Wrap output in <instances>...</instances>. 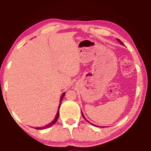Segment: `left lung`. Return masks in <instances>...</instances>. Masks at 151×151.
<instances>
[{
	"mask_svg": "<svg viewBox=\"0 0 151 151\" xmlns=\"http://www.w3.org/2000/svg\"><path fill=\"white\" fill-rule=\"evenodd\" d=\"M117 40H119V42L120 43H121V45H123V43H122V42L121 41V40H120L119 39H117ZM81 112H82V115H83V118H84V119H85V121H86V122H88V120H86V119L85 118V116H84V114H83V112H82V111H81ZM90 123H91V124L92 125H94V124H93V123H91V122H90ZM94 126H96V125H94ZM98 127H99V126H98Z\"/></svg>",
	"mask_w": 151,
	"mask_h": 151,
	"instance_id": "left-lung-1",
	"label": "left lung"
}]
</instances>
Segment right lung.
Returning <instances> with one entry per match:
<instances>
[{"instance_id":"right-lung-1","label":"right lung","mask_w":151,"mask_h":151,"mask_svg":"<svg viewBox=\"0 0 151 151\" xmlns=\"http://www.w3.org/2000/svg\"><path fill=\"white\" fill-rule=\"evenodd\" d=\"M65 93H64L62 94V95H61V96H60V103H61V102H62L63 97L65 96ZM60 104H59V106H58V111H57V114H56V116H55V119L53 120V121H52V122H50V123H49V124H48L47 125H46V126L42 127H37V128H35V129H38V130L45 129H47V128H49V127H50L51 126H52L53 124H55V123H56V122L57 121V119H58V116H59V108H60Z\"/></svg>"}]
</instances>
